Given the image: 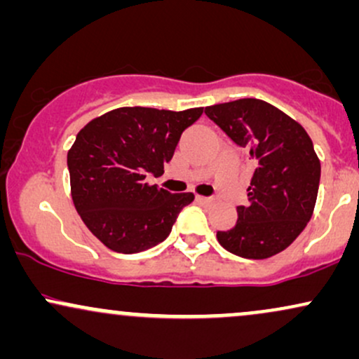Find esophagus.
<instances>
[{"mask_svg":"<svg viewBox=\"0 0 359 359\" xmlns=\"http://www.w3.org/2000/svg\"><path fill=\"white\" fill-rule=\"evenodd\" d=\"M197 199H199L203 204H212L214 201H216V199H214V197H203V196H199V197H197Z\"/></svg>","mask_w":359,"mask_h":359,"instance_id":"1","label":"esophagus"}]
</instances>
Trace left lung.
I'll return each instance as SVG.
<instances>
[{"instance_id":"left-lung-1","label":"left lung","mask_w":359,"mask_h":359,"mask_svg":"<svg viewBox=\"0 0 359 359\" xmlns=\"http://www.w3.org/2000/svg\"><path fill=\"white\" fill-rule=\"evenodd\" d=\"M204 113L255 163L250 204L238 205L236 224L217 231V241L241 258L273 257L294 243L314 212L320 162L312 140L295 119L253 97L208 106Z\"/></svg>"}]
</instances>
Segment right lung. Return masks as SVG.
Segmentation results:
<instances>
[{
	"label": "right lung",
	"mask_w": 359,
	"mask_h": 359,
	"mask_svg": "<svg viewBox=\"0 0 359 359\" xmlns=\"http://www.w3.org/2000/svg\"><path fill=\"white\" fill-rule=\"evenodd\" d=\"M204 108H118L94 118L67 154L74 205L89 231L116 253L162 243L192 192L170 194L147 182L162 175L185 128Z\"/></svg>",
	"instance_id": "add662e5"
}]
</instances>
